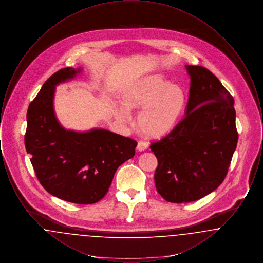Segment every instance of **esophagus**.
<instances>
[{"label":"esophagus","mask_w":263,"mask_h":263,"mask_svg":"<svg viewBox=\"0 0 263 263\" xmlns=\"http://www.w3.org/2000/svg\"><path fill=\"white\" fill-rule=\"evenodd\" d=\"M147 149H148V143H146L145 141L140 140L138 142L137 150L142 152V151H146Z\"/></svg>","instance_id":"esophagus-1"}]
</instances>
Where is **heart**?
<instances>
[{"label":"heart","mask_w":263,"mask_h":263,"mask_svg":"<svg viewBox=\"0 0 263 263\" xmlns=\"http://www.w3.org/2000/svg\"><path fill=\"white\" fill-rule=\"evenodd\" d=\"M186 101V93L180 87L161 76H147L126 90L123 104L115 107V115L128 122L129 110L142 109L138 115L140 130L149 137H162L175 127Z\"/></svg>","instance_id":"heart-1"}]
</instances>
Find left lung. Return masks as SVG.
<instances>
[{"mask_svg":"<svg viewBox=\"0 0 263 263\" xmlns=\"http://www.w3.org/2000/svg\"><path fill=\"white\" fill-rule=\"evenodd\" d=\"M185 68L191 80L185 116L150 146L158 159L157 191L173 203L198 200L218 187L228 174L238 138L230 92L208 69Z\"/></svg>","mask_w":263,"mask_h":263,"instance_id":"obj_1","label":"left lung"}]
</instances>
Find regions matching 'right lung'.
<instances>
[{
  "label": "right lung",
  "instance_id": "right-lung-1",
  "mask_svg": "<svg viewBox=\"0 0 263 263\" xmlns=\"http://www.w3.org/2000/svg\"><path fill=\"white\" fill-rule=\"evenodd\" d=\"M80 69L59 70L28 106L25 149L39 182L51 195L76 204H93L107 193L119 165L135 155L137 142L105 129L66 130L53 108L55 87Z\"/></svg>",
  "mask_w": 263,
  "mask_h": 263
}]
</instances>
